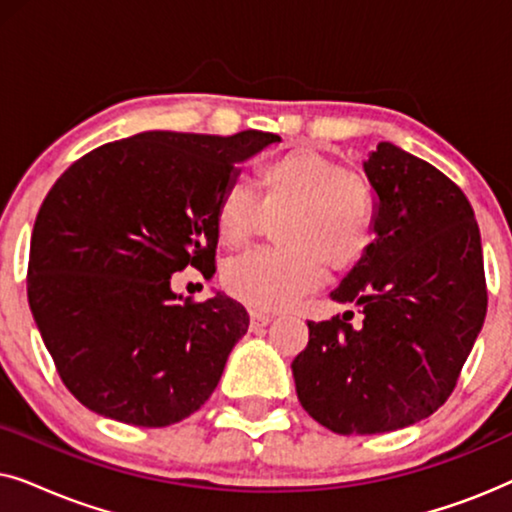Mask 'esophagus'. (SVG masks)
<instances>
[{
	"mask_svg": "<svg viewBox=\"0 0 512 512\" xmlns=\"http://www.w3.org/2000/svg\"><path fill=\"white\" fill-rule=\"evenodd\" d=\"M249 319H251V328H258V326H268L270 321H272L270 314H265V312H258V310H251V312H249Z\"/></svg>",
	"mask_w": 512,
	"mask_h": 512,
	"instance_id": "esophagus-1",
	"label": "esophagus"
}]
</instances>
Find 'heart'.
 Returning a JSON list of instances; mask_svg holds the SVG:
<instances>
[{
  "label": "heart",
  "instance_id": "obj_1",
  "mask_svg": "<svg viewBox=\"0 0 512 512\" xmlns=\"http://www.w3.org/2000/svg\"><path fill=\"white\" fill-rule=\"evenodd\" d=\"M261 205L244 184H228L216 202V233L237 247L268 216H279L270 251H249L223 265L228 296L251 310H284L319 284L328 270L354 268L375 240V202L345 165L312 146L279 153L258 170Z\"/></svg>",
  "mask_w": 512,
  "mask_h": 512
}]
</instances>
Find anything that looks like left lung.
<instances>
[{"label": "left lung", "mask_w": 512, "mask_h": 512, "mask_svg": "<svg viewBox=\"0 0 512 512\" xmlns=\"http://www.w3.org/2000/svg\"><path fill=\"white\" fill-rule=\"evenodd\" d=\"M375 193L373 247L331 291L361 307L307 321L291 363L307 415L342 436L398 431L433 415L459 380L487 314L480 228L443 172L391 142L363 160Z\"/></svg>", "instance_id": "1"}]
</instances>
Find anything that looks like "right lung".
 Here are the masks:
<instances>
[{"instance_id": "obj_1", "label": "right lung", "mask_w": 512, "mask_h": 512, "mask_svg": "<svg viewBox=\"0 0 512 512\" xmlns=\"http://www.w3.org/2000/svg\"><path fill=\"white\" fill-rule=\"evenodd\" d=\"M279 142L139 132L104 144L48 191L30 242L27 298L79 403L132 426H170L212 396L249 314L216 291L191 303L174 272L214 275L216 202L237 165Z\"/></svg>"}]
</instances>
